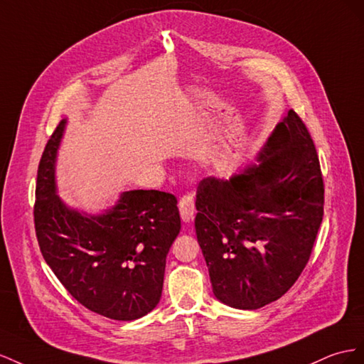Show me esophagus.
Instances as JSON below:
<instances>
[{
  "mask_svg": "<svg viewBox=\"0 0 364 364\" xmlns=\"http://www.w3.org/2000/svg\"><path fill=\"white\" fill-rule=\"evenodd\" d=\"M180 215L184 223H191L195 215V203L192 195H183L180 198Z\"/></svg>",
  "mask_w": 364,
  "mask_h": 364,
  "instance_id": "obj_1",
  "label": "esophagus"
}]
</instances>
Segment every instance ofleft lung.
<instances>
[{
  "label": "left lung",
  "mask_w": 364,
  "mask_h": 364,
  "mask_svg": "<svg viewBox=\"0 0 364 364\" xmlns=\"http://www.w3.org/2000/svg\"><path fill=\"white\" fill-rule=\"evenodd\" d=\"M259 164L196 189L195 230L213 294L237 309H257L294 285L323 218L325 186L309 132L289 109Z\"/></svg>",
  "instance_id": "1"
}]
</instances>
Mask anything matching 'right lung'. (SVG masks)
Masks as SVG:
<instances>
[{
    "label": "right lung",
    "instance_id": "1",
    "mask_svg": "<svg viewBox=\"0 0 364 364\" xmlns=\"http://www.w3.org/2000/svg\"><path fill=\"white\" fill-rule=\"evenodd\" d=\"M65 120L48 139L38 166L35 230L51 272L79 304L112 320H136L157 306L166 256L180 233L175 195L123 192L103 215L88 216L60 201L55 163Z\"/></svg>",
    "mask_w": 364,
    "mask_h": 364
}]
</instances>
